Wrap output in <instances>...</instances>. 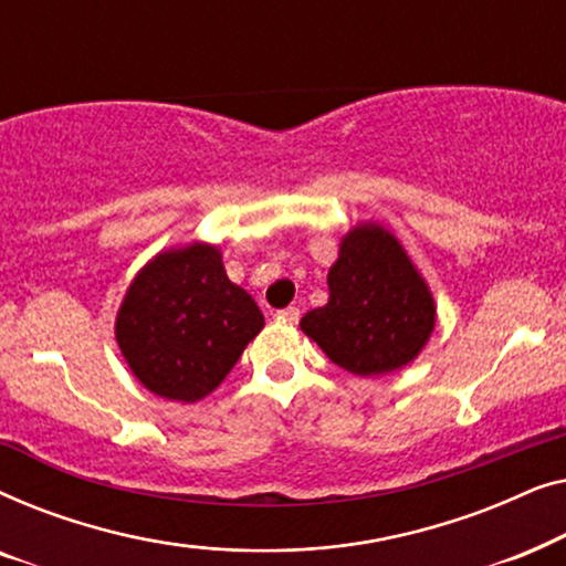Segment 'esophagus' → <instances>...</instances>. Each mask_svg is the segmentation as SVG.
Returning a JSON list of instances; mask_svg holds the SVG:
<instances>
[{"label":"esophagus","instance_id":"34e87169","mask_svg":"<svg viewBox=\"0 0 566 566\" xmlns=\"http://www.w3.org/2000/svg\"><path fill=\"white\" fill-rule=\"evenodd\" d=\"M298 316H301V312L296 306H289V308H281V312H275V319L281 322V324H298Z\"/></svg>","mask_w":566,"mask_h":566}]
</instances>
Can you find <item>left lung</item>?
Segmentation results:
<instances>
[{
    "label": "left lung",
    "mask_w": 566,
    "mask_h": 566,
    "mask_svg": "<svg viewBox=\"0 0 566 566\" xmlns=\"http://www.w3.org/2000/svg\"><path fill=\"white\" fill-rule=\"evenodd\" d=\"M329 301L301 329L335 366L384 376L412 363L436 329V301L397 237L381 223H358L339 242L327 275Z\"/></svg>",
    "instance_id": "1"
}]
</instances>
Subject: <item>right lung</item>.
<instances>
[{
  "mask_svg": "<svg viewBox=\"0 0 566 566\" xmlns=\"http://www.w3.org/2000/svg\"><path fill=\"white\" fill-rule=\"evenodd\" d=\"M262 327L265 316L229 281L219 247L192 242L138 270L115 316V339L146 389L192 405L229 376Z\"/></svg>",
  "mask_w": 566,
  "mask_h": 566,
  "instance_id": "add662e5",
  "label": "right lung"
}]
</instances>
